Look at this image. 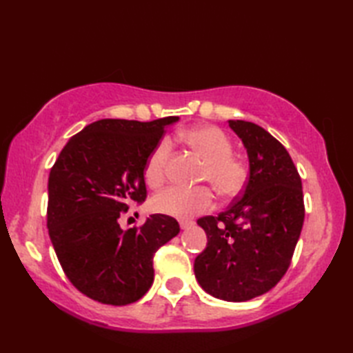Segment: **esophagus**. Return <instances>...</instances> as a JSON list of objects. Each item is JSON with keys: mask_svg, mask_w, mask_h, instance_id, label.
<instances>
[{"mask_svg": "<svg viewBox=\"0 0 353 353\" xmlns=\"http://www.w3.org/2000/svg\"><path fill=\"white\" fill-rule=\"evenodd\" d=\"M179 223H181V228H182L183 230H185V229H190V228L192 226V224H194V221H191V220H181Z\"/></svg>", "mask_w": 353, "mask_h": 353, "instance_id": "1", "label": "esophagus"}]
</instances>
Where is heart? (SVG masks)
<instances>
[{"instance_id": "1", "label": "heart", "mask_w": 353, "mask_h": 353, "mask_svg": "<svg viewBox=\"0 0 353 353\" xmlns=\"http://www.w3.org/2000/svg\"><path fill=\"white\" fill-rule=\"evenodd\" d=\"M183 139L205 161L200 181L211 183L219 196L226 199L235 197L243 191L249 177V170L241 159L232 154L234 145L226 133L219 127L205 125L186 132ZM170 152L171 142L162 139L147 157L144 179L152 188H157L165 181V168H167ZM150 205L157 214L186 220L209 211L214 205V192L206 186H199V188L170 186L157 192Z\"/></svg>"}]
</instances>
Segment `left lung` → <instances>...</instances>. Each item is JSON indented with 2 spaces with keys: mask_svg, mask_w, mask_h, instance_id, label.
<instances>
[{
  "mask_svg": "<svg viewBox=\"0 0 353 353\" xmlns=\"http://www.w3.org/2000/svg\"><path fill=\"white\" fill-rule=\"evenodd\" d=\"M228 123L247 150L249 181L226 211L197 220L208 244L194 261V273L208 294L245 302L272 290L288 270L305 206L287 148L258 124Z\"/></svg>",
  "mask_w": 353,
  "mask_h": 353,
  "instance_id": "1",
  "label": "left lung"
}]
</instances>
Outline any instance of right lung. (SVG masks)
I'll return each mask as SVG.
<instances>
[{
	"instance_id": "right-lung-1",
	"label": "right lung",
	"mask_w": 353,
	"mask_h": 353,
	"mask_svg": "<svg viewBox=\"0 0 353 353\" xmlns=\"http://www.w3.org/2000/svg\"><path fill=\"white\" fill-rule=\"evenodd\" d=\"M176 121L100 119L74 134L52 165L48 234L66 277L92 301H139L154 279L156 250L181 232L176 219L162 214L141 228L119 226L127 205L145 200V161Z\"/></svg>"
}]
</instances>
